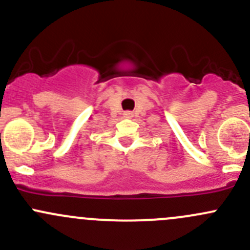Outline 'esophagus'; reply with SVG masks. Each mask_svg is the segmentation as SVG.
I'll use <instances>...</instances> for the list:
<instances>
[{"instance_id":"esophagus-1","label":"esophagus","mask_w":250,"mask_h":250,"mask_svg":"<svg viewBox=\"0 0 250 250\" xmlns=\"http://www.w3.org/2000/svg\"><path fill=\"white\" fill-rule=\"evenodd\" d=\"M132 115H133V113L130 112V111H125V117H128V118L132 117Z\"/></svg>"}]
</instances>
